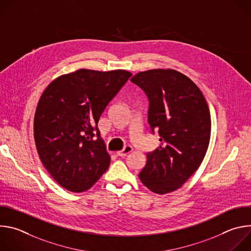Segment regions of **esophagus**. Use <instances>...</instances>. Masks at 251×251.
<instances>
[{
	"label": "esophagus",
	"instance_id": "esophagus-1",
	"mask_svg": "<svg viewBox=\"0 0 251 251\" xmlns=\"http://www.w3.org/2000/svg\"><path fill=\"white\" fill-rule=\"evenodd\" d=\"M133 151V148L131 147V146H125L121 151H118L116 154H117V156H119V157H125V156H127L129 153H131Z\"/></svg>",
	"mask_w": 251,
	"mask_h": 251
}]
</instances>
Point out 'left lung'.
<instances>
[{
  "mask_svg": "<svg viewBox=\"0 0 251 251\" xmlns=\"http://www.w3.org/2000/svg\"><path fill=\"white\" fill-rule=\"evenodd\" d=\"M148 97V123L160 147L147 153L141 182L164 195L181 188L201 164L210 138V115L200 88L174 69L142 71L131 78Z\"/></svg>",
  "mask_w": 251,
  "mask_h": 251,
  "instance_id": "left-lung-1",
  "label": "left lung"
}]
</instances>
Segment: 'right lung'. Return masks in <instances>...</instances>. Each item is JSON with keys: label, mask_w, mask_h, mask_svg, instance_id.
I'll use <instances>...</instances> for the list:
<instances>
[{"label": "right lung", "mask_w": 251, "mask_h": 251, "mask_svg": "<svg viewBox=\"0 0 251 251\" xmlns=\"http://www.w3.org/2000/svg\"><path fill=\"white\" fill-rule=\"evenodd\" d=\"M129 71L78 69L54 79L42 94L33 120L35 146L62 188L89 190L110 165L98 131L106 106L131 77Z\"/></svg>", "instance_id": "right-lung-1"}]
</instances>
